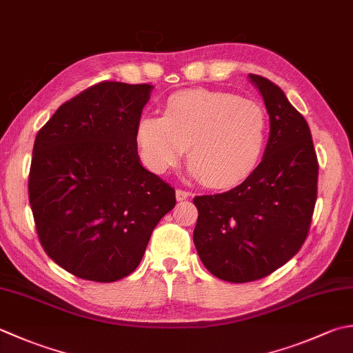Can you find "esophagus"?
Masks as SVG:
<instances>
[{"label":"esophagus","mask_w":353,"mask_h":353,"mask_svg":"<svg viewBox=\"0 0 353 353\" xmlns=\"http://www.w3.org/2000/svg\"><path fill=\"white\" fill-rule=\"evenodd\" d=\"M191 196V192L190 191H185V190H176V199L179 200V202H181V200H185V199H188Z\"/></svg>","instance_id":"esophagus-1"}]
</instances>
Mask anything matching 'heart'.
I'll return each mask as SVG.
<instances>
[{"label":"heart","instance_id":"obj_1","mask_svg":"<svg viewBox=\"0 0 353 353\" xmlns=\"http://www.w3.org/2000/svg\"><path fill=\"white\" fill-rule=\"evenodd\" d=\"M268 117L257 102L212 90H183L165 101L162 116H143L137 147L145 165L165 174L188 147L191 172L214 188L240 183L265 151Z\"/></svg>","mask_w":353,"mask_h":353}]
</instances>
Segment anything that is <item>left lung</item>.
Wrapping results in <instances>:
<instances>
[{
    "instance_id": "8db88e82",
    "label": "left lung",
    "mask_w": 353,
    "mask_h": 353,
    "mask_svg": "<svg viewBox=\"0 0 353 353\" xmlns=\"http://www.w3.org/2000/svg\"><path fill=\"white\" fill-rule=\"evenodd\" d=\"M271 123L265 156L245 182L226 192L196 196L192 234L200 260L217 279L255 281L300 251L316 202L319 161L305 117L274 82L250 74Z\"/></svg>"
}]
</instances>
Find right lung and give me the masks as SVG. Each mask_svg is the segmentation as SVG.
Here are the masks:
<instances>
[{"instance_id":"right-lung-1","label":"right lung","mask_w":353,"mask_h":353,"mask_svg":"<svg viewBox=\"0 0 353 353\" xmlns=\"http://www.w3.org/2000/svg\"><path fill=\"white\" fill-rule=\"evenodd\" d=\"M150 84L103 81L62 103L38 131L29 202L38 239L76 277L112 283L139 266L176 191L145 170L137 125Z\"/></svg>"}]
</instances>
